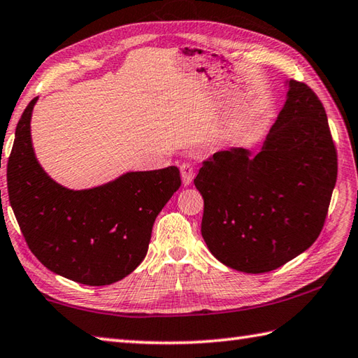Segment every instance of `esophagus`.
Wrapping results in <instances>:
<instances>
[{"instance_id":"esophagus-1","label":"esophagus","mask_w":358,"mask_h":358,"mask_svg":"<svg viewBox=\"0 0 358 358\" xmlns=\"http://www.w3.org/2000/svg\"><path fill=\"white\" fill-rule=\"evenodd\" d=\"M180 172H181V180H183V185L189 186L194 180V167L189 163H183L180 166Z\"/></svg>"}]
</instances>
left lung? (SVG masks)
Returning <instances> with one entry per match:
<instances>
[{
  "instance_id": "obj_1",
  "label": "left lung",
  "mask_w": 358,
  "mask_h": 358,
  "mask_svg": "<svg viewBox=\"0 0 358 358\" xmlns=\"http://www.w3.org/2000/svg\"><path fill=\"white\" fill-rule=\"evenodd\" d=\"M282 110L256 155L242 147L203 161L194 180L205 209L201 236L227 267L267 273L318 239L337 181L326 110L303 82L289 80Z\"/></svg>"
}]
</instances>
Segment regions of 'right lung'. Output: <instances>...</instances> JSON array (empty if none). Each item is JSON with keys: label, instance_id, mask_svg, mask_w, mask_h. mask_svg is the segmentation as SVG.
Here are the masks:
<instances>
[{"label": "right lung", "instance_id": "1", "mask_svg": "<svg viewBox=\"0 0 358 358\" xmlns=\"http://www.w3.org/2000/svg\"><path fill=\"white\" fill-rule=\"evenodd\" d=\"M21 115L7 161V191L34 256L55 275L85 285H108L147 255L152 227L181 185L178 167L127 172L102 186L63 187L35 158L31 116Z\"/></svg>", "mask_w": 358, "mask_h": 358}]
</instances>
